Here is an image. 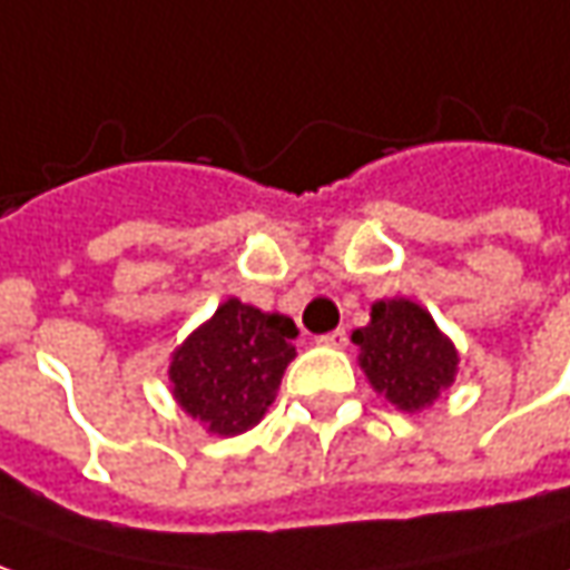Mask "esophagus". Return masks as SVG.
Returning a JSON list of instances; mask_svg holds the SVG:
<instances>
[{
	"label": "esophagus",
	"mask_w": 570,
	"mask_h": 570,
	"mask_svg": "<svg viewBox=\"0 0 570 570\" xmlns=\"http://www.w3.org/2000/svg\"><path fill=\"white\" fill-rule=\"evenodd\" d=\"M317 343H321V346H327V350H343V346L350 343V334L340 327V331H331V334L317 336Z\"/></svg>",
	"instance_id": "esophagus-1"
}]
</instances>
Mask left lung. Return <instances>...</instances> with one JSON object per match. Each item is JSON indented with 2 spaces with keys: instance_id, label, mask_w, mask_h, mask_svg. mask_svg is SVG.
I'll return each instance as SVG.
<instances>
[{
  "instance_id": "obj_1",
  "label": "left lung",
  "mask_w": 570,
  "mask_h": 570,
  "mask_svg": "<svg viewBox=\"0 0 570 570\" xmlns=\"http://www.w3.org/2000/svg\"><path fill=\"white\" fill-rule=\"evenodd\" d=\"M358 365L374 393L390 399L399 412H424L446 393L459 374V350L428 308L412 299H377L371 321L352 331Z\"/></svg>"
}]
</instances>
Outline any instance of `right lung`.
Here are the masks:
<instances>
[{"label":"right lung","mask_w":570,"mask_h":570,"mask_svg":"<svg viewBox=\"0 0 570 570\" xmlns=\"http://www.w3.org/2000/svg\"><path fill=\"white\" fill-rule=\"evenodd\" d=\"M296 336L293 317L230 296L171 352L174 402L215 436L246 433L277 396Z\"/></svg>","instance_id":"add662e5"}]
</instances>
